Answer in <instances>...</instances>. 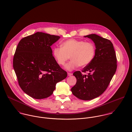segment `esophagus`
Masks as SVG:
<instances>
[{
    "mask_svg": "<svg viewBox=\"0 0 132 132\" xmlns=\"http://www.w3.org/2000/svg\"><path fill=\"white\" fill-rule=\"evenodd\" d=\"M67 74H68V76H70L72 75V73H70V72H68Z\"/></svg>",
    "mask_w": 132,
    "mask_h": 132,
    "instance_id": "esophagus-1",
    "label": "esophagus"
}]
</instances>
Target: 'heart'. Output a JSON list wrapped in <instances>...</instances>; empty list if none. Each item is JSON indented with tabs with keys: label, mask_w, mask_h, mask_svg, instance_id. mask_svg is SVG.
Instances as JSON below:
<instances>
[{
	"label": "heart",
	"mask_w": 132,
	"mask_h": 132,
	"mask_svg": "<svg viewBox=\"0 0 132 132\" xmlns=\"http://www.w3.org/2000/svg\"><path fill=\"white\" fill-rule=\"evenodd\" d=\"M61 47L53 49V55L61 66L65 65L69 58L71 59L66 66L68 70H73L79 66L88 65L93 61L96 53L95 46L90 41L70 39L63 42Z\"/></svg>",
	"instance_id": "heart-1"
}]
</instances>
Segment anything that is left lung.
Instances as JSON below:
<instances>
[{
  "label": "left lung",
  "instance_id": "obj_1",
  "mask_svg": "<svg viewBox=\"0 0 132 132\" xmlns=\"http://www.w3.org/2000/svg\"><path fill=\"white\" fill-rule=\"evenodd\" d=\"M95 43L96 53L93 61L82 71H75L76 84L71 91L77 98L88 101L102 94L108 87L117 68V59L113 44L108 39L95 34L84 36Z\"/></svg>",
  "mask_w": 132,
  "mask_h": 132
}]
</instances>
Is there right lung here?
<instances>
[{"label":"right lung","instance_id":"obj_1","mask_svg":"<svg viewBox=\"0 0 132 132\" xmlns=\"http://www.w3.org/2000/svg\"><path fill=\"white\" fill-rule=\"evenodd\" d=\"M59 36L42 32L22 38L16 47L13 66L22 90L35 99L51 96L56 84L67 76L57 64L51 46Z\"/></svg>","mask_w":132,"mask_h":132}]
</instances>
